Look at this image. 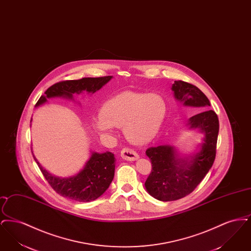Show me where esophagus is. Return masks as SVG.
<instances>
[{"label":"esophagus","instance_id":"obj_1","mask_svg":"<svg viewBox=\"0 0 251 251\" xmlns=\"http://www.w3.org/2000/svg\"><path fill=\"white\" fill-rule=\"evenodd\" d=\"M120 156L127 161H135L139 157L137 152L130 148H124L120 152Z\"/></svg>","mask_w":251,"mask_h":251}]
</instances>
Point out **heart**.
Here are the masks:
<instances>
[{
  "label": "heart",
  "mask_w": 251,
  "mask_h": 251,
  "mask_svg": "<svg viewBox=\"0 0 251 251\" xmlns=\"http://www.w3.org/2000/svg\"><path fill=\"white\" fill-rule=\"evenodd\" d=\"M167 112L165 97L159 93L126 92L107 100L92 124L100 133L122 128L125 137L133 144L152 140L160 131Z\"/></svg>",
  "instance_id": "obj_1"
}]
</instances>
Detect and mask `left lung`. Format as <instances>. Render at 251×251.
<instances>
[{"label": "left lung", "mask_w": 251, "mask_h": 251, "mask_svg": "<svg viewBox=\"0 0 251 251\" xmlns=\"http://www.w3.org/2000/svg\"><path fill=\"white\" fill-rule=\"evenodd\" d=\"M175 98L186 106L208 109L210 101L194 84L175 81L172 85ZM190 128L204 132L201 149L190 161L177 158L170 146L151 147L146 151L151 163V171L145 182L148 192L162 201H177L196 189L215 162L219 131L218 117L213 110H205L190 118Z\"/></svg>", "instance_id": "obj_1"}]
</instances>
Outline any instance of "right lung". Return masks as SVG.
<instances>
[{
    "label": "right lung",
    "instance_id": "obj_1",
    "mask_svg": "<svg viewBox=\"0 0 251 251\" xmlns=\"http://www.w3.org/2000/svg\"><path fill=\"white\" fill-rule=\"evenodd\" d=\"M111 79L112 76H103L58 82L49 87L44 95L39 98L36 105L38 106L45 102L47 99L54 97L72 99L74 93L80 94L84 90H86L88 93H95ZM35 160L43 176L54 191L62 197L80 202H89L100 197L107 190L115 175L116 159L114 154L109 151L104 153H92L80 173L76 176L65 179L50 175L39 165L36 158Z\"/></svg>",
    "mask_w": 251,
    "mask_h": 251
}]
</instances>
